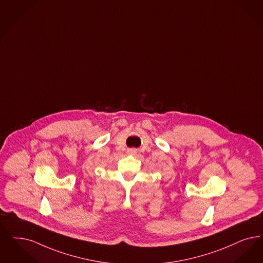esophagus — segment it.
<instances>
[{
  "label": "esophagus",
  "mask_w": 263,
  "mask_h": 263,
  "mask_svg": "<svg viewBox=\"0 0 263 263\" xmlns=\"http://www.w3.org/2000/svg\"><path fill=\"white\" fill-rule=\"evenodd\" d=\"M137 151L136 149H134V148H130V149H128V154H130V155H135Z\"/></svg>",
  "instance_id": "1"
}]
</instances>
